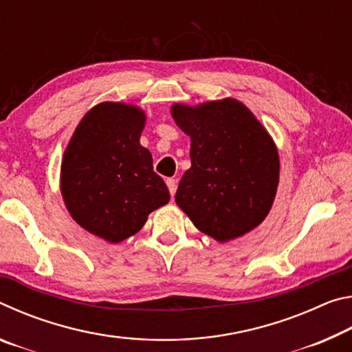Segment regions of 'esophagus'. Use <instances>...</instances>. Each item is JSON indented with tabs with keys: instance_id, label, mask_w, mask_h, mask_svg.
I'll use <instances>...</instances> for the list:
<instances>
[{
	"instance_id": "34e87169",
	"label": "esophagus",
	"mask_w": 352,
	"mask_h": 352,
	"mask_svg": "<svg viewBox=\"0 0 352 352\" xmlns=\"http://www.w3.org/2000/svg\"><path fill=\"white\" fill-rule=\"evenodd\" d=\"M166 184H168L170 195H172V197H174L175 190H177V180H175V178H168V180H166Z\"/></svg>"
}]
</instances>
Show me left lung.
<instances>
[{"label": "left lung", "instance_id": "8db88e82", "mask_svg": "<svg viewBox=\"0 0 352 352\" xmlns=\"http://www.w3.org/2000/svg\"><path fill=\"white\" fill-rule=\"evenodd\" d=\"M172 118L190 138V168L175 201L192 223L219 242L243 236L267 217L279 182L272 136L239 100L172 105Z\"/></svg>", "mask_w": 352, "mask_h": 352}]
</instances>
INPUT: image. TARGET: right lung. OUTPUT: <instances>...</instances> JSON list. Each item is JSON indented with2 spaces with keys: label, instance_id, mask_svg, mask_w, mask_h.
Listing matches in <instances>:
<instances>
[{
  "label": "right lung",
  "instance_id": "right-lung-1",
  "mask_svg": "<svg viewBox=\"0 0 352 352\" xmlns=\"http://www.w3.org/2000/svg\"><path fill=\"white\" fill-rule=\"evenodd\" d=\"M144 124L140 107L102 102L82 118L63 153L60 190L71 217L110 243L138 233L170 199L140 144Z\"/></svg>",
  "mask_w": 352,
  "mask_h": 352
}]
</instances>
